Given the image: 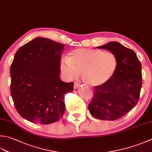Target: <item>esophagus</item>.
<instances>
[{"instance_id": "esophagus-1", "label": "esophagus", "mask_w": 152, "mask_h": 152, "mask_svg": "<svg viewBox=\"0 0 152 152\" xmlns=\"http://www.w3.org/2000/svg\"><path fill=\"white\" fill-rule=\"evenodd\" d=\"M80 86V85L79 84H78V83H75L74 85V89H77L78 88H79Z\"/></svg>"}]
</instances>
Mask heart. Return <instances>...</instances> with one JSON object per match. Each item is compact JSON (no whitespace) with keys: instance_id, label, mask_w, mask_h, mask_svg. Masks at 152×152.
<instances>
[{"instance_id":"1","label":"heart","mask_w":152,"mask_h":152,"mask_svg":"<svg viewBox=\"0 0 152 152\" xmlns=\"http://www.w3.org/2000/svg\"><path fill=\"white\" fill-rule=\"evenodd\" d=\"M117 61L113 53L93 49L73 50L68 58L61 61V70L67 79L78 78L82 72L83 79L92 87L102 86L113 75Z\"/></svg>"}]
</instances>
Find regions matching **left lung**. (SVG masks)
Listing matches in <instances>:
<instances>
[{
    "label": "left lung",
    "mask_w": 152,
    "mask_h": 152,
    "mask_svg": "<svg viewBox=\"0 0 152 152\" xmlns=\"http://www.w3.org/2000/svg\"><path fill=\"white\" fill-rule=\"evenodd\" d=\"M97 49L113 53L117 65L105 84L95 87L94 97L88 105L90 114L105 121L118 119L134 107L142 88V65L134 50L111 41Z\"/></svg>",
    "instance_id": "left-lung-1"
}]
</instances>
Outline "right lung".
<instances>
[{
    "label": "right lung",
    "instance_id": "obj_1",
    "mask_svg": "<svg viewBox=\"0 0 152 152\" xmlns=\"http://www.w3.org/2000/svg\"><path fill=\"white\" fill-rule=\"evenodd\" d=\"M64 45L36 37L17 50L10 66V94L21 117L47 124L59 120L65 110L64 96L74 83L60 79Z\"/></svg>",
    "mask_w": 152,
    "mask_h": 152
}]
</instances>
